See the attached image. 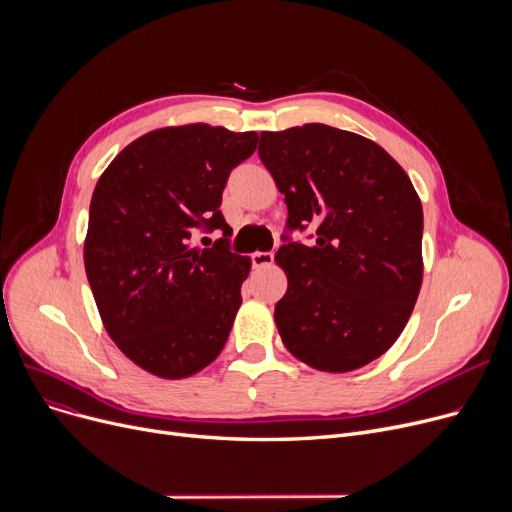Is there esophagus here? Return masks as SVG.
<instances>
[{
    "instance_id": "34e87169",
    "label": "esophagus",
    "mask_w": 512,
    "mask_h": 512,
    "mask_svg": "<svg viewBox=\"0 0 512 512\" xmlns=\"http://www.w3.org/2000/svg\"><path fill=\"white\" fill-rule=\"evenodd\" d=\"M253 267H270L274 263V253H253Z\"/></svg>"
}]
</instances>
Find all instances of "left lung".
I'll list each match as a JSON object with an SVG mask.
<instances>
[{"label":"left lung","mask_w":512,"mask_h":512,"mask_svg":"<svg viewBox=\"0 0 512 512\" xmlns=\"http://www.w3.org/2000/svg\"><path fill=\"white\" fill-rule=\"evenodd\" d=\"M259 157L288 226H317L311 247L276 253L288 280L274 311L284 346L317 371L365 367L405 330L423 282L411 178L378 143L328 124L261 132Z\"/></svg>","instance_id":"obj_1"}]
</instances>
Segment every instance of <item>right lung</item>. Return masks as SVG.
<instances>
[{
    "instance_id": "1",
    "label": "right lung",
    "mask_w": 512,
    "mask_h": 512,
    "mask_svg": "<svg viewBox=\"0 0 512 512\" xmlns=\"http://www.w3.org/2000/svg\"><path fill=\"white\" fill-rule=\"evenodd\" d=\"M257 141L253 130L203 122L157 128L126 145L95 184L87 280L105 332L157 378H191L228 340L251 259L228 251L222 191ZM201 223L225 232L211 250L192 245Z\"/></svg>"
}]
</instances>
